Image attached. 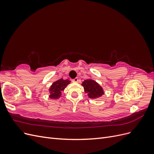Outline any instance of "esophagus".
<instances>
[{"mask_svg": "<svg viewBox=\"0 0 154 154\" xmlns=\"http://www.w3.org/2000/svg\"><path fill=\"white\" fill-rule=\"evenodd\" d=\"M72 82H74V83H78V78H76L73 79Z\"/></svg>", "mask_w": 154, "mask_h": 154, "instance_id": "esophagus-1", "label": "esophagus"}]
</instances>
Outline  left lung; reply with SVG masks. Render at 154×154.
<instances>
[{
    "instance_id": "8db88e82",
    "label": "left lung",
    "mask_w": 154,
    "mask_h": 154,
    "mask_svg": "<svg viewBox=\"0 0 154 154\" xmlns=\"http://www.w3.org/2000/svg\"><path fill=\"white\" fill-rule=\"evenodd\" d=\"M82 85L84 88V91L87 93L89 98H98L105 94L103 87L98 83L94 80H92L91 78L83 81Z\"/></svg>"
}]
</instances>
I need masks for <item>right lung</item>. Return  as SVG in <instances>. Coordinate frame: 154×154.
<instances>
[{"label": "right lung", "mask_w": 154, "mask_h": 154, "mask_svg": "<svg viewBox=\"0 0 154 154\" xmlns=\"http://www.w3.org/2000/svg\"><path fill=\"white\" fill-rule=\"evenodd\" d=\"M71 81L69 80H63L61 78L52 83L49 88V98L53 100H58L62 96V91H64L66 87L70 84Z\"/></svg>", "instance_id": "right-lung-1"}]
</instances>
